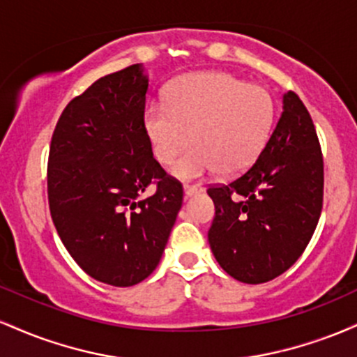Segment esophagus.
Returning a JSON list of instances; mask_svg holds the SVG:
<instances>
[{
  "mask_svg": "<svg viewBox=\"0 0 357 357\" xmlns=\"http://www.w3.org/2000/svg\"><path fill=\"white\" fill-rule=\"evenodd\" d=\"M184 196L186 198H190L192 195H198V192L203 191V186H199V184H184Z\"/></svg>",
  "mask_w": 357,
  "mask_h": 357,
  "instance_id": "1",
  "label": "esophagus"
}]
</instances>
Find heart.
<instances>
[{
  "instance_id": "b5f03b06",
  "label": "heart",
  "mask_w": 357,
  "mask_h": 357,
  "mask_svg": "<svg viewBox=\"0 0 357 357\" xmlns=\"http://www.w3.org/2000/svg\"><path fill=\"white\" fill-rule=\"evenodd\" d=\"M275 104L267 89L230 73H192L169 89L165 104L144 112L155 159L171 161L191 142L171 171L179 179H199L215 171L236 176L248 171L267 146Z\"/></svg>"
}]
</instances>
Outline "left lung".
<instances>
[{
	"mask_svg": "<svg viewBox=\"0 0 357 357\" xmlns=\"http://www.w3.org/2000/svg\"><path fill=\"white\" fill-rule=\"evenodd\" d=\"M208 231L221 268L245 284L289 270L312 238L324 199V159L310 114L292 90L257 162L228 184L208 188Z\"/></svg>",
	"mask_w": 357,
	"mask_h": 357,
	"instance_id": "1",
	"label": "left lung"
}]
</instances>
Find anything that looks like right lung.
<instances>
[{"label":"right lung","instance_id":"right-lung-1","mask_svg":"<svg viewBox=\"0 0 357 357\" xmlns=\"http://www.w3.org/2000/svg\"><path fill=\"white\" fill-rule=\"evenodd\" d=\"M142 63L93 82L63 109L47 184L61 243L87 275L114 287L158 267L183 204V184L154 159L144 124ZM149 183L156 192L142 197Z\"/></svg>","mask_w":357,"mask_h":357}]
</instances>
